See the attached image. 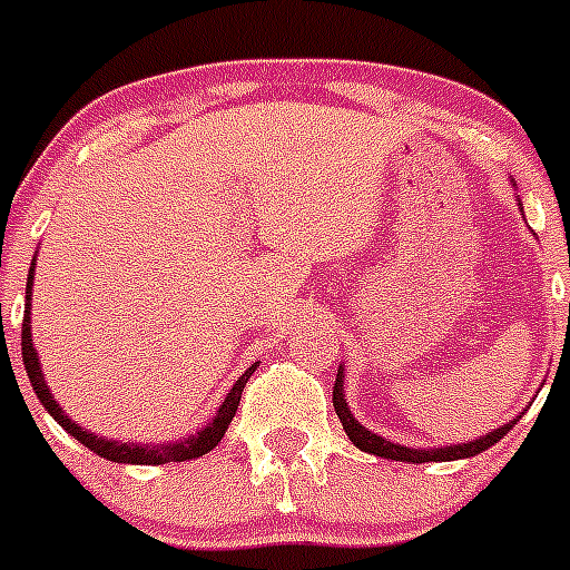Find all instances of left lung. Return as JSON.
<instances>
[{
	"instance_id": "8db88e82",
	"label": "left lung",
	"mask_w": 570,
	"mask_h": 570,
	"mask_svg": "<svg viewBox=\"0 0 570 570\" xmlns=\"http://www.w3.org/2000/svg\"><path fill=\"white\" fill-rule=\"evenodd\" d=\"M333 406H336V415L342 421L344 432L353 443H356L362 452H370L375 458H390V461H406V463H430V461H458V458H472L480 455V452H487L489 446L500 441L517 421L511 424H503L500 430L489 432V435L478 438V441H469V443H458V446H443V449H410V446H401V443H390L387 438L375 435V432L364 430L358 424L356 417L350 415L347 410V399H344V375L338 370L336 375V387H333Z\"/></svg>"
}]
</instances>
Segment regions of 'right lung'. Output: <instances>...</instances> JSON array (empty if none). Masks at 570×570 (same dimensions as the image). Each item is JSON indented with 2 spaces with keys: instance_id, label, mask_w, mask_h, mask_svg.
I'll return each instance as SVG.
<instances>
[{
  "instance_id": "right-lung-1",
  "label": "right lung",
  "mask_w": 570,
  "mask_h": 570,
  "mask_svg": "<svg viewBox=\"0 0 570 570\" xmlns=\"http://www.w3.org/2000/svg\"><path fill=\"white\" fill-rule=\"evenodd\" d=\"M33 268H36V259L30 263L28 288H24L22 362H24V370H28L30 384H33V390H36V399L45 404V410L50 412V415H53L56 421H59V424L65 426V430L70 432V435L76 438L78 443H83V446L90 449V452H96V455L107 458V461H115V463H149V466H160V463L191 461V458L206 455V452H212V449L223 441L228 424H232L234 412H237V406H239V399H243V387L248 384L250 373L259 367V362L250 364V367L245 370L243 375H239L237 384H234L232 393L226 395V401H223L220 410L214 412L212 421H208V424L203 426L200 432H195V435H189V438H183V441L160 443V446H149V443H118V441H107V438L92 435V432H87V430H81L78 424H72V417L65 415V410L56 404L53 393H50V387L45 384V375H41L39 356H36V347H33V338H30V285H33Z\"/></svg>"
}]
</instances>
